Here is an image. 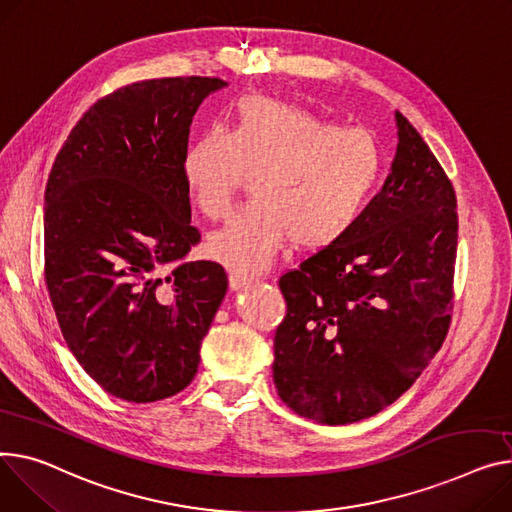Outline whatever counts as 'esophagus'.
<instances>
[{"label": "esophagus", "instance_id": "34e87169", "mask_svg": "<svg viewBox=\"0 0 512 512\" xmlns=\"http://www.w3.org/2000/svg\"><path fill=\"white\" fill-rule=\"evenodd\" d=\"M228 284H230L232 290H241V288H247L251 284V278L238 274V271H232V274L228 276Z\"/></svg>", "mask_w": 512, "mask_h": 512}]
</instances>
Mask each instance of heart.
<instances>
[{
    "instance_id": "heart-1",
    "label": "heart",
    "mask_w": 512,
    "mask_h": 512,
    "mask_svg": "<svg viewBox=\"0 0 512 512\" xmlns=\"http://www.w3.org/2000/svg\"><path fill=\"white\" fill-rule=\"evenodd\" d=\"M183 179L197 210L224 220L247 175L255 201L216 232L210 255L238 271H263L290 241L319 251L346 238L377 191L385 156L366 129L335 123L290 102L253 94L224 129H208L187 146Z\"/></svg>"
}]
</instances>
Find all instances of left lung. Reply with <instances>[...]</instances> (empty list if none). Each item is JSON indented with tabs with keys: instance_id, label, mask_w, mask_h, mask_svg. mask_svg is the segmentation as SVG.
<instances>
[{
	"instance_id": "left-lung-1",
	"label": "left lung",
	"mask_w": 512,
	"mask_h": 512,
	"mask_svg": "<svg viewBox=\"0 0 512 512\" xmlns=\"http://www.w3.org/2000/svg\"><path fill=\"white\" fill-rule=\"evenodd\" d=\"M383 191L342 241L280 276L286 317L274 337V383L304 418H370L410 389L449 333L457 197L401 113Z\"/></svg>"
}]
</instances>
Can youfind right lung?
I'll return each instance as SVG.
<instances>
[{
	"instance_id": "add662e5",
	"label": "right lung",
	"mask_w": 512,
	"mask_h": 512,
	"mask_svg": "<svg viewBox=\"0 0 512 512\" xmlns=\"http://www.w3.org/2000/svg\"><path fill=\"white\" fill-rule=\"evenodd\" d=\"M220 78H156L98 98L67 135L45 189V284L67 348L107 393L150 403L195 377L226 294L201 241L181 160Z\"/></svg>"
}]
</instances>
